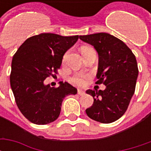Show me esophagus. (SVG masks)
I'll return each instance as SVG.
<instances>
[{"mask_svg": "<svg viewBox=\"0 0 151 151\" xmlns=\"http://www.w3.org/2000/svg\"><path fill=\"white\" fill-rule=\"evenodd\" d=\"M78 94L79 95H85V92L82 91V90H78Z\"/></svg>", "mask_w": 151, "mask_h": 151, "instance_id": "34e87169", "label": "esophagus"}]
</instances>
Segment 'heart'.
<instances>
[{"instance_id": "b5f03b06", "label": "heart", "mask_w": 151, "mask_h": 151, "mask_svg": "<svg viewBox=\"0 0 151 151\" xmlns=\"http://www.w3.org/2000/svg\"><path fill=\"white\" fill-rule=\"evenodd\" d=\"M93 49L92 47H84L82 48V52H85V51H87V50ZM67 56H68V52H66L65 55H64V57H63V61H65L66 59H67ZM90 78V75L89 74H86V73H76L74 75H73L69 81L70 82H72L73 84L77 86H83L85 85L87 79Z\"/></svg>"}]
</instances>
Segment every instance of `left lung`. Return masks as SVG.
Wrapping results in <instances>:
<instances>
[{"instance_id":"8db88e82","label":"left lung","mask_w":151,"mask_h":151,"mask_svg":"<svg viewBox=\"0 0 151 151\" xmlns=\"http://www.w3.org/2000/svg\"><path fill=\"white\" fill-rule=\"evenodd\" d=\"M80 40L94 46L99 54L98 81L104 91L89 90L94 103L86 110L91 119L109 124L123 116L133 97L138 68L136 57L123 41L108 33L80 35Z\"/></svg>"}]
</instances>
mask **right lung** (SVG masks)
Here are the masks:
<instances>
[{"label":"right lung","instance_id":"add662e5","mask_svg":"<svg viewBox=\"0 0 151 151\" xmlns=\"http://www.w3.org/2000/svg\"><path fill=\"white\" fill-rule=\"evenodd\" d=\"M78 40V35L43 33L28 38L13 56L11 89L18 109L31 123L53 122L59 116L64 98L77 94V89L68 82L51 87L44 80L58 73L64 54Z\"/></svg>","mask_w":151,"mask_h":151}]
</instances>
